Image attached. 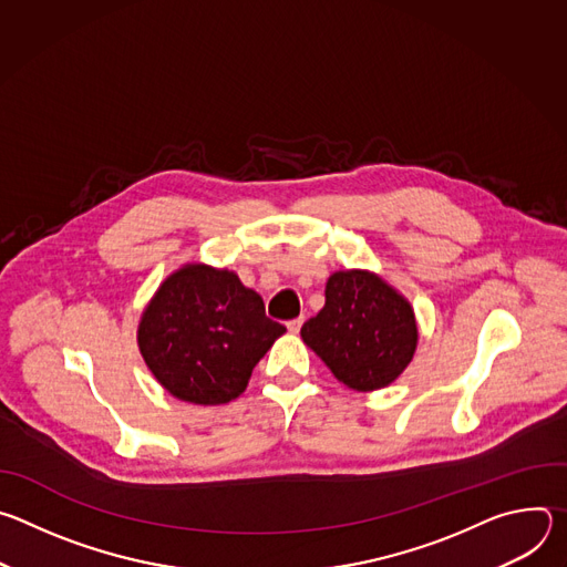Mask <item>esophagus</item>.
I'll return each instance as SVG.
<instances>
[{"instance_id": "esophagus-1", "label": "esophagus", "mask_w": 567, "mask_h": 567, "mask_svg": "<svg viewBox=\"0 0 567 567\" xmlns=\"http://www.w3.org/2000/svg\"><path fill=\"white\" fill-rule=\"evenodd\" d=\"M300 328H302V318H293V320L287 322V330H289L291 334H298Z\"/></svg>"}]
</instances>
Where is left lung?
I'll use <instances>...</instances> for the list:
<instances>
[{"label":"left lung","mask_w":567,"mask_h":567,"mask_svg":"<svg viewBox=\"0 0 567 567\" xmlns=\"http://www.w3.org/2000/svg\"><path fill=\"white\" fill-rule=\"evenodd\" d=\"M300 337L343 385L372 392L409 368L420 330L409 298L379 274L343 269L328 278L326 307Z\"/></svg>","instance_id":"1"}]
</instances>
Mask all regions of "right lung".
<instances>
[{"label":"right lung","instance_id":"obj_1","mask_svg":"<svg viewBox=\"0 0 567 567\" xmlns=\"http://www.w3.org/2000/svg\"><path fill=\"white\" fill-rule=\"evenodd\" d=\"M285 332L235 271L186 262L145 305L136 343L168 394L217 406L247 390L254 368Z\"/></svg>","mask_w":567,"mask_h":567}]
</instances>
